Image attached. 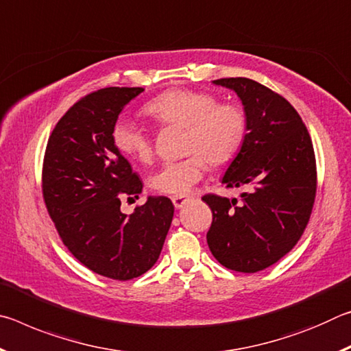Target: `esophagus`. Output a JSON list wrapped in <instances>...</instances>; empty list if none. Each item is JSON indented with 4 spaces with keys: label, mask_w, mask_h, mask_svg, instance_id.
I'll return each mask as SVG.
<instances>
[{
    "label": "esophagus",
    "mask_w": 351,
    "mask_h": 351,
    "mask_svg": "<svg viewBox=\"0 0 351 351\" xmlns=\"http://www.w3.org/2000/svg\"><path fill=\"white\" fill-rule=\"evenodd\" d=\"M171 201H173L176 209H181V207H184V204L187 203L189 198L186 197V195H176V197L171 198Z\"/></svg>",
    "instance_id": "obj_1"
}]
</instances>
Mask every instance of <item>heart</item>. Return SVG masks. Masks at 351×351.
I'll list each match as a JSON object with an SVG mask.
<instances>
[{
	"label": "heart",
	"mask_w": 351,
	"mask_h": 351,
	"mask_svg": "<svg viewBox=\"0 0 351 351\" xmlns=\"http://www.w3.org/2000/svg\"><path fill=\"white\" fill-rule=\"evenodd\" d=\"M145 112L162 127L184 128L181 150L187 156L164 162L150 184L156 192L184 195L203 178L206 163L219 167L232 161L247 133L241 106L218 104L215 94L195 90H170L145 105ZM112 142L125 156L139 162L153 159L150 134L138 123L121 117L112 127Z\"/></svg>",
	"instance_id": "obj_1"
}]
</instances>
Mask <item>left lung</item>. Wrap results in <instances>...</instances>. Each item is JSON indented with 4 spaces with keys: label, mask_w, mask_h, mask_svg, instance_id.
<instances>
[{
    "label": "left lung",
    "mask_w": 351,
    "mask_h": 351,
    "mask_svg": "<svg viewBox=\"0 0 351 351\" xmlns=\"http://www.w3.org/2000/svg\"><path fill=\"white\" fill-rule=\"evenodd\" d=\"M213 85L232 90L247 119L245 142L221 182L251 192L240 195V204L204 195L213 215L207 245L228 269L257 272L287 255L304 234L316 198V158L305 123L287 99L245 77Z\"/></svg>",
    "instance_id": "1"
}]
</instances>
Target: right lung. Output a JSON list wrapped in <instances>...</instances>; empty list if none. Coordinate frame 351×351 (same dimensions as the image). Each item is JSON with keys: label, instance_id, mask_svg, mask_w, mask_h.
Listing matches in <instances>:
<instances>
[{"label": "right lung", "instance_id": "add662e5", "mask_svg": "<svg viewBox=\"0 0 351 351\" xmlns=\"http://www.w3.org/2000/svg\"><path fill=\"white\" fill-rule=\"evenodd\" d=\"M144 88H104L66 111L47 141L43 198L64 246L91 269L130 280L156 263L173 219L167 197H148L132 215L123 198H139L142 181L112 142V127Z\"/></svg>", "mask_w": 351, "mask_h": 351}]
</instances>
